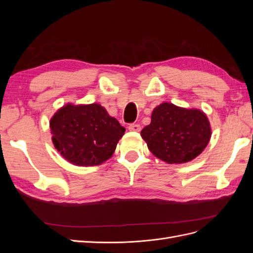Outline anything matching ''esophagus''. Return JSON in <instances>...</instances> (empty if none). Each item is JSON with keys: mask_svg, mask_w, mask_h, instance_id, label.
I'll return each mask as SVG.
<instances>
[{"mask_svg": "<svg viewBox=\"0 0 253 253\" xmlns=\"http://www.w3.org/2000/svg\"><path fill=\"white\" fill-rule=\"evenodd\" d=\"M140 128H141L140 125H138V124H131L128 126L129 131H133V132H139Z\"/></svg>", "mask_w": 253, "mask_h": 253, "instance_id": "obj_1", "label": "esophagus"}]
</instances>
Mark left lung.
<instances>
[{"mask_svg": "<svg viewBox=\"0 0 253 253\" xmlns=\"http://www.w3.org/2000/svg\"><path fill=\"white\" fill-rule=\"evenodd\" d=\"M141 137L153 155L168 164H182L197 157L209 143V120L200 110L162 103L152 113Z\"/></svg>", "mask_w": 253, "mask_h": 253, "instance_id": "left-lung-1", "label": "left lung"}]
</instances>
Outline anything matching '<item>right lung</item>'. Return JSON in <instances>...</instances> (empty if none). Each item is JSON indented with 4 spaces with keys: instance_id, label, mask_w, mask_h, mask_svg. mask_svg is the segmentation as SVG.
Instances as JSON below:
<instances>
[{
    "instance_id": "obj_1",
    "label": "right lung",
    "mask_w": 253,
    "mask_h": 253,
    "mask_svg": "<svg viewBox=\"0 0 253 253\" xmlns=\"http://www.w3.org/2000/svg\"><path fill=\"white\" fill-rule=\"evenodd\" d=\"M52 142L76 166H98L108 160L126 128L97 103L67 104L50 120Z\"/></svg>"
}]
</instances>
